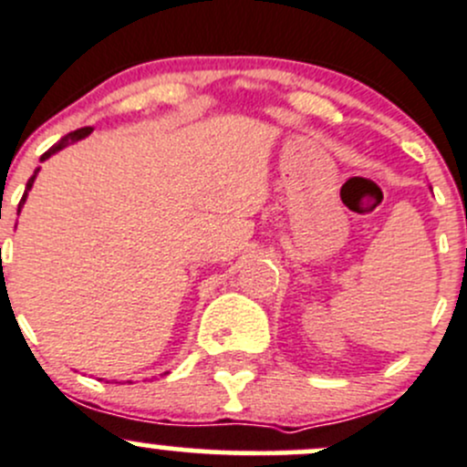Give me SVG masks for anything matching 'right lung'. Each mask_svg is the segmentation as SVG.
Listing matches in <instances>:
<instances>
[{
  "label": "right lung",
  "instance_id": "1",
  "mask_svg": "<svg viewBox=\"0 0 467 467\" xmlns=\"http://www.w3.org/2000/svg\"><path fill=\"white\" fill-rule=\"evenodd\" d=\"M91 127H82V130H76V131H71V134H67L65 139H60L57 140L56 145L51 147V150L48 151H44L42 156H39V161H47V159H51L53 154H56V151H60V150H65L67 145H73V143H78V140H82V139H87V136L91 134ZM37 171H39V168L33 171V176L31 179H28V183H26V190H24V196H22V201H19V205H17V214H19V210H22V205L26 203V196H28V190L33 188V183H36V176H37Z\"/></svg>",
  "mask_w": 467,
  "mask_h": 467
}]
</instances>
